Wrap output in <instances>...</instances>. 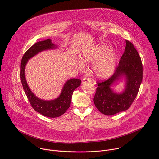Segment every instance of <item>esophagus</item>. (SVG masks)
<instances>
[{
    "label": "esophagus",
    "instance_id": "esophagus-1",
    "mask_svg": "<svg viewBox=\"0 0 159 159\" xmlns=\"http://www.w3.org/2000/svg\"><path fill=\"white\" fill-rule=\"evenodd\" d=\"M91 80L90 78L89 77H84L82 80V84H84L85 83H88V82H91Z\"/></svg>",
    "mask_w": 159,
    "mask_h": 159
}]
</instances>
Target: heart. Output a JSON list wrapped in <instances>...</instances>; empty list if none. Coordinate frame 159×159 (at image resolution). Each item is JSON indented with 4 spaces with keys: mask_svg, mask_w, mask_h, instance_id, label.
<instances>
[{
    "mask_svg": "<svg viewBox=\"0 0 159 159\" xmlns=\"http://www.w3.org/2000/svg\"><path fill=\"white\" fill-rule=\"evenodd\" d=\"M81 58L85 63H94L93 66L94 74L99 79H105L111 76L115 71L119 54L116 51L111 49L110 46L102 44L83 51ZM75 65L80 70L85 68V64L80 60L76 61Z\"/></svg>",
    "mask_w": 159,
    "mask_h": 159,
    "instance_id": "1",
    "label": "heart"
}]
</instances>
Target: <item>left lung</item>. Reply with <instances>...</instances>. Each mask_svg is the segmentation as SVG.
<instances>
[{"label":"left lung","mask_w":159,"mask_h":159,"mask_svg":"<svg viewBox=\"0 0 159 159\" xmlns=\"http://www.w3.org/2000/svg\"><path fill=\"white\" fill-rule=\"evenodd\" d=\"M125 49L113 75L108 80L98 82L94 97L98 110L104 115H112L127 110L136 98L143 79L141 57L131 42L125 40ZM120 80L125 88L120 92L112 88Z\"/></svg>","instance_id":"left-lung-1"}]
</instances>
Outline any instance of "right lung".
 I'll return each instance as SVG.
<instances>
[{
    "label": "right lung",
    "instance_id": "add662e5",
    "mask_svg": "<svg viewBox=\"0 0 159 159\" xmlns=\"http://www.w3.org/2000/svg\"><path fill=\"white\" fill-rule=\"evenodd\" d=\"M50 39L38 42L33 45L23 55L21 63V81L24 91L33 108L38 113L47 117L56 118L65 113L70 106L71 97L75 89L80 85L81 80L70 79L66 81L59 96L51 100H44L37 97L28 86L25 77V67L30 59L38 53L51 49H57Z\"/></svg>",
    "mask_w": 159,
    "mask_h": 159
}]
</instances>
